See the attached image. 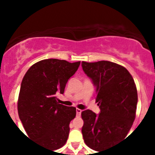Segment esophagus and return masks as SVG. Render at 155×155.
<instances>
[{
	"label": "esophagus",
	"mask_w": 155,
	"mask_h": 155,
	"mask_svg": "<svg viewBox=\"0 0 155 155\" xmlns=\"http://www.w3.org/2000/svg\"><path fill=\"white\" fill-rule=\"evenodd\" d=\"M81 112H82L81 109H78V108H77V109H76V113H77V116H81Z\"/></svg>",
	"instance_id": "obj_1"
}]
</instances>
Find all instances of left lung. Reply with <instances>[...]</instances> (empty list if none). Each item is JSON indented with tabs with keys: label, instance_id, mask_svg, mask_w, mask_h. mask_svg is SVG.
Returning <instances> with one entry per match:
<instances>
[{
	"label": "left lung",
	"instance_id": "obj_1",
	"mask_svg": "<svg viewBox=\"0 0 155 155\" xmlns=\"http://www.w3.org/2000/svg\"><path fill=\"white\" fill-rule=\"evenodd\" d=\"M81 66L95 86L100 109L98 115L89 109L81 113L84 143L96 151L109 149L127 137L135 120L136 85L130 72L115 63L83 61Z\"/></svg>",
	"mask_w": 155,
	"mask_h": 155
}]
</instances>
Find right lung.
<instances>
[{"mask_svg": "<svg viewBox=\"0 0 155 155\" xmlns=\"http://www.w3.org/2000/svg\"><path fill=\"white\" fill-rule=\"evenodd\" d=\"M81 62L46 59L31 66L22 79L18 112L28 136L50 150L61 148L69 136L70 122L76 109L59 104L66 84Z\"/></svg>", "mask_w": 155, "mask_h": 155, "instance_id": "obj_1", "label": "right lung"}]
</instances>
